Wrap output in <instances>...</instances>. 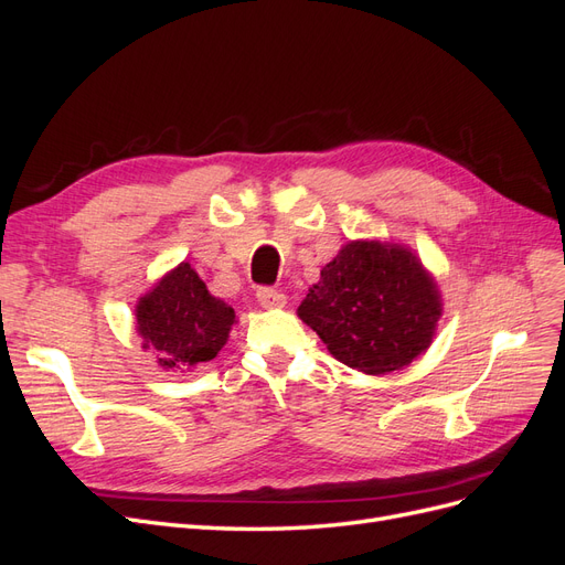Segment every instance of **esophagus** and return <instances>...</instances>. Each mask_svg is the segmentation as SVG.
I'll use <instances>...</instances> for the list:
<instances>
[{"label": "esophagus", "mask_w": 565, "mask_h": 565, "mask_svg": "<svg viewBox=\"0 0 565 565\" xmlns=\"http://www.w3.org/2000/svg\"><path fill=\"white\" fill-rule=\"evenodd\" d=\"M256 299H259V303L266 306V309H278V306H285V295L276 287H259L256 289Z\"/></svg>", "instance_id": "obj_1"}]
</instances>
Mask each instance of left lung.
<instances>
[{"instance_id":"1","label":"left lung","mask_w":565,"mask_h":565,"mask_svg":"<svg viewBox=\"0 0 565 565\" xmlns=\"http://www.w3.org/2000/svg\"><path fill=\"white\" fill-rule=\"evenodd\" d=\"M299 318L349 367L384 374L431 344L440 301L434 280L396 245L349 243L320 270Z\"/></svg>"}]
</instances>
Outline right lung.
<instances>
[{
  "label": "right lung",
  "mask_w": 565,
  "mask_h": 565,
  "mask_svg": "<svg viewBox=\"0 0 565 565\" xmlns=\"http://www.w3.org/2000/svg\"><path fill=\"white\" fill-rule=\"evenodd\" d=\"M235 313L212 297L191 264L164 276L136 306L143 349L158 351L164 370L207 363L226 344Z\"/></svg>",
  "instance_id": "add662e5"
}]
</instances>
